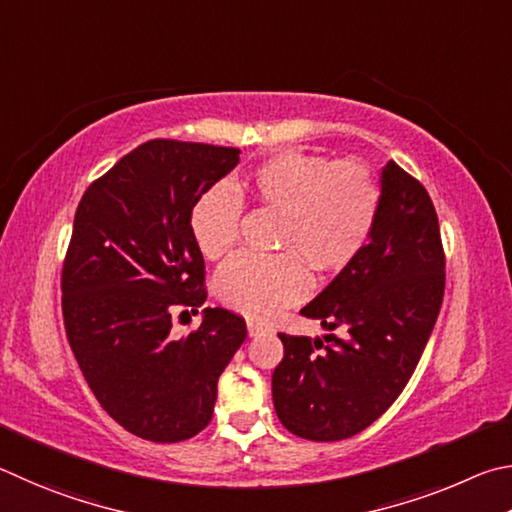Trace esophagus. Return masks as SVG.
Wrapping results in <instances>:
<instances>
[{"instance_id": "obj_1", "label": "esophagus", "mask_w": 512, "mask_h": 512, "mask_svg": "<svg viewBox=\"0 0 512 512\" xmlns=\"http://www.w3.org/2000/svg\"><path fill=\"white\" fill-rule=\"evenodd\" d=\"M247 333L249 337H258L261 333H265V328L261 324H256V321H247Z\"/></svg>"}]
</instances>
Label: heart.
I'll return each instance as SVG.
<instances>
[{
    "mask_svg": "<svg viewBox=\"0 0 512 512\" xmlns=\"http://www.w3.org/2000/svg\"><path fill=\"white\" fill-rule=\"evenodd\" d=\"M256 202L283 215L276 245L283 254H240L218 274V297L249 319H272L308 292V263L319 274L351 265L378 227L382 188L360 161L283 150L249 170L240 184ZM242 200L213 186L191 211V233L209 261H220L240 236Z\"/></svg>",
    "mask_w": 512,
    "mask_h": 512,
    "instance_id": "1",
    "label": "heart"
}]
</instances>
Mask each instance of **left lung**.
<instances>
[{"instance_id":"8db88e82","label":"left lung","mask_w":512,"mask_h":512,"mask_svg":"<svg viewBox=\"0 0 512 512\" xmlns=\"http://www.w3.org/2000/svg\"><path fill=\"white\" fill-rule=\"evenodd\" d=\"M445 292V251L425 186L396 161L382 168V209L369 245L301 310L344 337L279 333L276 416L308 441H342L375 423L432 335Z\"/></svg>"}]
</instances>
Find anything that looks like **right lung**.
<instances>
[{"mask_svg": "<svg viewBox=\"0 0 512 512\" xmlns=\"http://www.w3.org/2000/svg\"><path fill=\"white\" fill-rule=\"evenodd\" d=\"M238 155L152 139L94 179L76 209L60 281L69 346L101 407L152 443L211 423L220 373L247 337L245 319L224 308L170 337L175 312L206 301L191 211Z\"/></svg>", "mask_w": 512, "mask_h": 512, "instance_id": "add662e5", "label": "right lung"}]
</instances>
